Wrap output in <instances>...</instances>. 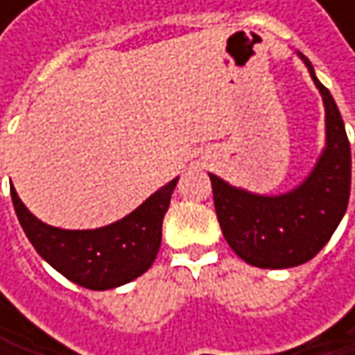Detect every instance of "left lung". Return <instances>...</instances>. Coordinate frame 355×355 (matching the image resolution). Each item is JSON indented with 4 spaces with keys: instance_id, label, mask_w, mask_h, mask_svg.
<instances>
[{
    "instance_id": "left-lung-1",
    "label": "left lung",
    "mask_w": 355,
    "mask_h": 355,
    "mask_svg": "<svg viewBox=\"0 0 355 355\" xmlns=\"http://www.w3.org/2000/svg\"><path fill=\"white\" fill-rule=\"evenodd\" d=\"M324 105V148L311 175L282 195H259L209 175L222 234L248 265L290 269L311 261L345 216L352 187V152L331 92L298 53Z\"/></svg>"
}]
</instances>
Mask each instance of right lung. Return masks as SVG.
Returning <instances> with one entry per match:
<instances>
[{"label":"right lung","mask_w":355,"mask_h":355,"mask_svg":"<svg viewBox=\"0 0 355 355\" xmlns=\"http://www.w3.org/2000/svg\"><path fill=\"white\" fill-rule=\"evenodd\" d=\"M178 177L160 187L125 218L94 230H65L40 222L22 203L14 184L12 201L20 226L36 252L63 277L88 288L112 290L146 273L162 243V220Z\"/></svg>","instance_id":"obj_1"}]
</instances>
